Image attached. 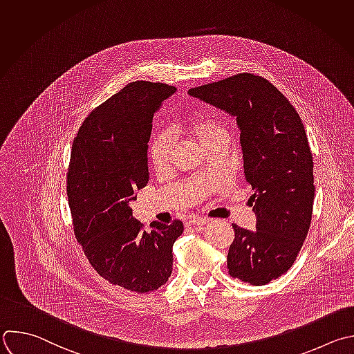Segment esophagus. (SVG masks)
Instances as JSON below:
<instances>
[{"instance_id":"obj_1","label":"esophagus","mask_w":354,"mask_h":354,"mask_svg":"<svg viewBox=\"0 0 354 354\" xmlns=\"http://www.w3.org/2000/svg\"><path fill=\"white\" fill-rule=\"evenodd\" d=\"M209 223V219L208 218H198V216H194L189 221V225H196V226H203V225H207Z\"/></svg>"}]
</instances>
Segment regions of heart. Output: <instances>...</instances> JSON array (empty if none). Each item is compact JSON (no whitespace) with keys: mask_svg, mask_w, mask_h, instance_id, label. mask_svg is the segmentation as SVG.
Returning a JSON list of instances; mask_svg holds the SVG:
<instances>
[{"mask_svg":"<svg viewBox=\"0 0 354 354\" xmlns=\"http://www.w3.org/2000/svg\"><path fill=\"white\" fill-rule=\"evenodd\" d=\"M183 132L197 140V143L205 149L209 145L226 140V132L221 121L216 116L209 113H203L197 118H193L183 127ZM172 143L168 135L156 136L149 147V160L151 167L157 172H164L169 168L171 164Z\"/></svg>","mask_w":354,"mask_h":354,"instance_id":"obj_1","label":"heart"}]
</instances>
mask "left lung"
Segmentation results:
<instances>
[{"mask_svg": "<svg viewBox=\"0 0 354 354\" xmlns=\"http://www.w3.org/2000/svg\"><path fill=\"white\" fill-rule=\"evenodd\" d=\"M192 97L236 118L256 230L233 223L229 275L260 286L285 274L308 233L314 175L304 125L267 79L239 73L190 88Z\"/></svg>", "mask_w": 354, "mask_h": 354, "instance_id": "left-lung-1", "label": "left lung"}]
</instances>
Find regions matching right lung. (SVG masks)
<instances>
[{"mask_svg":"<svg viewBox=\"0 0 354 354\" xmlns=\"http://www.w3.org/2000/svg\"><path fill=\"white\" fill-rule=\"evenodd\" d=\"M176 88L132 82L86 118L72 146L68 198L76 239L93 268L132 292L157 290L172 274V246L183 223L154 221L150 230L131 203L150 179L153 116Z\"/></svg>","mask_w":354,"mask_h":354,"instance_id":"right-lung-1","label":"right lung"}]
</instances>
